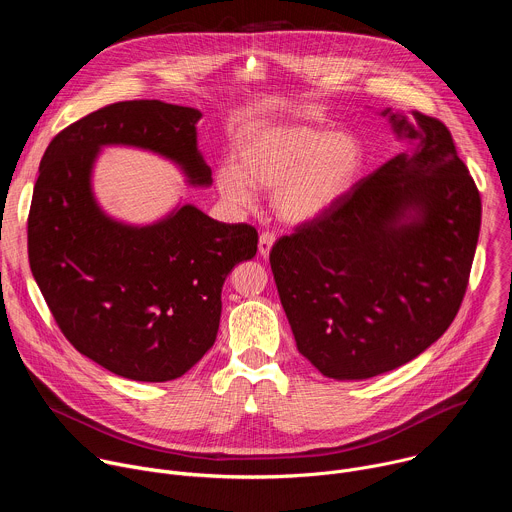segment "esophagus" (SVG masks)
Returning a JSON list of instances; mask_svg holds the SVG:
<instances>
[{"instance_id": "1", "label": "esophagus", "mask_w": 512, "mask_h": 512, "mask_svg": "<svg viewBox=\"0 0 512 512\" xmlns=\"http://www.w3.org/2000/svg\"><path fill=\"white\" fill-rule=\"evenodd\" d=\"M273 243H275V233L263 231V233L259 235V253H261L263 257H267L269 251H271V247H273Z\"/></svg>"}]
</instances>
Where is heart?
I'll return each mask as SVG.
<instances>
[{
    "instance_id": "b5f03b06",
    "label": "heart",
    "mask_w": 512,
    "mask_h": 512,
    "mask_svg": "<svg viewBox=\"0 0 512 512\" xmlns=\"http://www.w3.org/2000/svg\"><path fill=\"white\" fill-rule=\"evenodd\" d=\"M362 150L354 137L306 123L271 125L249 135L237 166L216 174L221 194L247 204L251 188H273V208L289 223H304L330 210L354 184Z\"/></svg>"
}]
</instances>
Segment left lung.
I'll return each mask as SVG.
<instances>
[{"label":"left lung","mask_w":512,"mask_h":512,"mask_svg":"<svg viewBox=\"0 0 512 512\" xmlns=\"http://www.w3.org/2000/svg\"><path fill=\"white\" fill-rule=\"evenodd\" d=\"M391 121L413 150L269 251L298 350L330 379H371L413 360L466 296L480 192L440 119L409 111Z\"/></svg>","instance_id":"left-lung-1"}]
</instances>
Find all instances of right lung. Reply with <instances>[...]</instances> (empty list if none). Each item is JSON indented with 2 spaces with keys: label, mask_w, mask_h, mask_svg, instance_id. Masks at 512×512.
<instances>
[{
  "label": "right lung",
  "mask_w": 512,
  "mask_h": 512,
  "mask_svg": "<svg viewBox=\"0 0 512 512\" xmlns=\"http://www.w3.org/2000/svg\"><path fill=\"white\" fill-rule=\"evenodd\" d=\"M198 119L164 101L101 107L52 137L34 184L28 259L54 322L81 354L131 381L178 379L204 356L223 283L255 257L259 235L190 204L152 227L119 225L95 204L93 160L101 145H137L178 162L192 184H210Z\"/></svg>",
  "instance_id": "1"
}]
</instances>
